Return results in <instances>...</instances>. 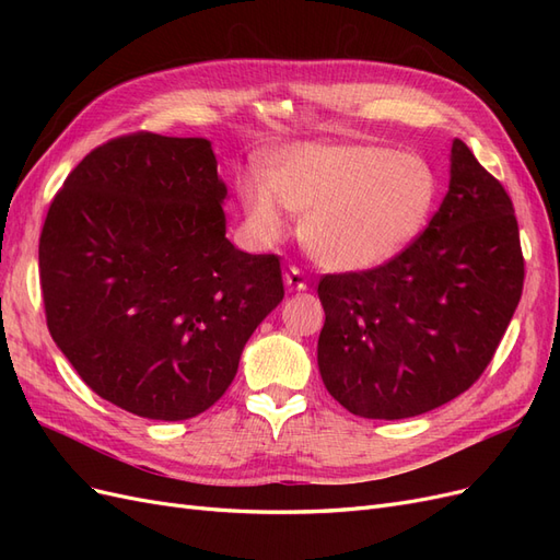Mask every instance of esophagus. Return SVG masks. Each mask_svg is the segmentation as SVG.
Masks as SVG:
<instances>
[{"label": "esophagus", "instance_id": "esophagus-1", "mask_svg": "<svg viewBox=\"0 0 560 560\" xmlns=\"http://www.w3.org/2000/svg\"><path fill=\"white\" fill-rule=\"evenodd\" d=\"M282 280H284V287H287V290H290V292H303V290H306V276H303L301 270L294 268V266L284 270Z\"/></svg>", "mask_w": 560, "mask_h": 560}]
</instances>
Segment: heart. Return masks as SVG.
Masks as SVG:
<instances>
[{
	"label": "heart",
	"mask_w": 560,
	"mask_h": 560,
	"mask_svg": "<svg viewBox=\"0 0 560 560\" xmlns=\"http://www.w3.org/2000/svg\"><path fill=\"white\" fill-rule=\"evenodd\" d=\"M245 229L270 247L303 214L301 238L311 257L338 273L385 266L425 231L439 179L428 161L378 144L303 142L276 151L266 179L238 184Z\"/></svg>",
	"instance_id": "b5f03b06"
}]
</instances>
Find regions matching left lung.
Listing matches in <instances>:
<instances>
[{
    "label": "left lung",
    "instance_id": "obj_1",
    "mask_svg": "<svg viewBox=\"0 0 560 560\" xmlns=\"http://www.w3.org/2000/svg\"><path fill=\"white\" fill-rule=\"evenodd\" d=\"M448 194L420 238L385 266L325 276L319 376L360 418L428 413L477 381L523 290L512 200L463 140Z\"/></svg>",
    "mask_w": 560,
    "mask_h": 560
}]
</instances>
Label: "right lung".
<instances>
[{"mask_svg":"<svg viewBox=\"0 0 560 560\" xmlns=\"http://www.w3.org/2000/svg\"><path fill=\"white\" fill-rule=\"evenodd\" d=\"M226 200L210 140L138 132L93 149L50 202L39 238L48 331L124 411H208L284 296L278 257L226 238Z\"/></svg>","mask_w":560,"mask_h":560,"instance_id":"1","label":"right lung"}]
</instances>
